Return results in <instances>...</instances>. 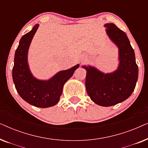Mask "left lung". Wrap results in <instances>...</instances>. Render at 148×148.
<instances>
[{
	"label": "left lung",
	"instance_id": "1",
	"mask_svg": "<svg viewBox=\"0 0 148 148\" xmlns=\"http://www.w3.org/2000/svg\"><path fill=\"white\" fill-rule=\"evenodd\" d=\"M104 27L109 38L119 48L118 68L104 73L90 65L82 67L87 71L86 88L91 100L99 106H111L127 100L134 91L138 66L126 34L114 23H106Z\"/></svg>",
	"mask_w": 148,
	"mask_h": 148
}]
</instances>
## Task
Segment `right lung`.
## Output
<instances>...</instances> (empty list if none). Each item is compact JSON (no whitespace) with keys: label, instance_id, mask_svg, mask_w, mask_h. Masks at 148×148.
<instances>
[{"label":"right lung","instance_id":"obj_1","mask_svg":"<svg viewBox=\"0 0 148 148\" xmlns=\"http://www.w3.org/2000/svg\"><path fill=\"white\" fill-rule=\"evenodd\" d=\"M39 24L22 36L15 51L13 80L19 96L29 104L39 108H48L58 102L64 84L73 75L79 64L60 71L48 80L36 79L30 71L27 61L28 50Z\"/></svg>","mask_w":148,"mask_h":148}]
</instances>
